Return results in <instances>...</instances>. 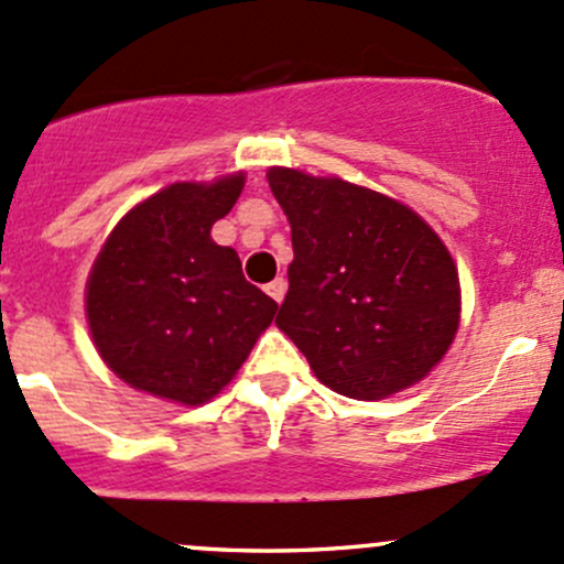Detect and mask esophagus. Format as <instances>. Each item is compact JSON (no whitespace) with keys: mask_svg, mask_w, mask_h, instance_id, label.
<instances>
[{"mask_svg":"<svg viewBox=\"0 0 564 564\" xmlns=\"http://www.w3.org/2000/svg\"><path fill=\"white\" fill-rule=\"evenodd\" d=\"M264 289H268V294H270L275 302H281L283 296H286V281H283V278H275V281H270Z\"/></svg>","mask_w":564,"mask_h":564,"instance_id":"obj_1","label":"esophagus"}]
</instances>
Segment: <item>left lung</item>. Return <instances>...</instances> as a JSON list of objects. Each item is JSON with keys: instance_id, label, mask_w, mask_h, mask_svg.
Here are the masks:
<instances>
[{"instance_id": "1", "label": "left lung", "mask_w": 564, "mask_h": 564, "mask_svg": "<svg viewBox=\"0 0 564 564\" xmlns=\"http://www.w3.org/2000/svg\"><path fill=\"white\" fill-rule=\"evenodd\" d=\"M268 182L294 246L278 329L348 399H388L423 380L460 324L442 238L404 203L337 176L270 169Z\"/></svg>"}]
</instances>
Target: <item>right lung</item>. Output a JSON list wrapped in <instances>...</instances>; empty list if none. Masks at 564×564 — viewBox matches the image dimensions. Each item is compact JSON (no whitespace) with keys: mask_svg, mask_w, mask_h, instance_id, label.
Here are the masks:
<instances>
[{"mask_svg":"<svg viewBox=\"0 0 564 564\" xmlns=\"http://www.w3.org/2000/svg\"><path fill=\"white\" fill-rule=\"evenodd\" d=\"M243 184V173L171 184L122 216L98 251L85 289L93 343L135 391L206 404L275 318V300L212 238Z\"/></svg>","mask_w":564,"mask_h":564,"instance_id":"1","label":"right lung"}]
</instances>
